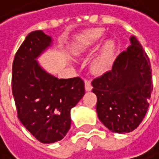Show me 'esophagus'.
<instances>
[{"label": "esophagus", "mask_w": 159, "mask_h": 159, "mask_svg": "<svg viewBox=\"0 0 159 159\" xmlns=\"http://www.w3.org/2000/svg\"><path fill=\"white\" fill-rule=\"evenodd\" d=\"M85 89L87 91H90L91 89H93V86H91L90 82L89 80H86L85 81Z\"/></svg>", "instance_id": "1"}]
</instances>
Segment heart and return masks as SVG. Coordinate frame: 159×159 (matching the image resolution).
<instances>
[{
	"label": "heart",
	"instance_id": "1",
	"mask_svg": "<svg viewBox=\"0 0 159 159\" xmlns=\"http://www.w3.org/2000/svg\"><path fill=\"white\" fill-rule=\"evenodd\" d=\"M104 34V30L100 27L91 28L82 35L79 36L75 42V48L77 51H86L90 48H93L100 41ZM114 42L112 40H107L102 45L97 57L95 58L93 66L98 72H103L108 70L114 59Z\"/></svg>",
	"mask_w": 159,
	"mask_h": 159
}]
</instances>
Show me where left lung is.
Segmentation results:
<instances>
[{
	"label": "left lung",
	"mask_w": 159,
	"mask_h": 159,
	"mask_svg": "<svg viewBox=\"0 0 159 159\" xmlns=\"http://www.w3.org/2000/svg\"><path fill=\"white\" fill-rule=\"evenodd\" d=\"M130 41L132 45L117 56L111 70L91 82L100 121L117 134L133 132L142 122L152 90L149 57L135 37Z\"/></svg>",
	"instance_id": "obj_1"
}]
</instances>
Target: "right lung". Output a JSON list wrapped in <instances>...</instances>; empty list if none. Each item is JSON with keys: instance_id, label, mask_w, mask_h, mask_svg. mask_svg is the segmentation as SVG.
<instances>
[{"instance_id": "obj_1", "label": "right lung", "mask_w": 159, "mask_h": 159, "mask_svg": "<svg viewBox=\"0 0 159 159\" xmlns=\"http://www.w3.org/2000/svg\"><path fill=\"white\" fill-rule=\"evenodd\" d=\"M51 38L42 30L30 32L15 54L12 93L18 118L42 143H54L69 132L70 110L85 94L80 77L58 79L39 66L36 58L48 48Z\"/></svg>"}]
</instances>
